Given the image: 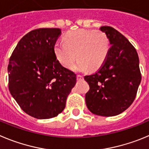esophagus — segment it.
<instances>
[{
    "label": "esophagus",
    "mask_w": 149,
    "mask_h": 149,
    "mask_svg": "<svg viewBox=\"0 0 149 149\" xmlns=\"http://www.w3.org/2000/svg\"><path fill=\"white\" fill-rule=\"evenodd\" d=\"M77 79L78 80H81V79H83V76H81V75H77Z\"/></svg>",
    "instance_id": "1"
}]
</instances>
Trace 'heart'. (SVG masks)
<instances>
[{
	"instance_id": "1",
	"label": "heart",
	"mask_w": 149,
	"mask_h": 149,
	"mask_svg": "<svg viewBox=\"0 0 149 149\" xmlns=\"http://www.w3.org/2000/svg\"><path fill=\"white\" fill-rule=\"evenodd\" d=\"M63 42L54 46L55 54L59 63L66 68L73 67L76 71L99 69L106 60L110 50L108 36L100 30L79 29L69 31L63 37Z\"/></svg>"
}]
</instances>
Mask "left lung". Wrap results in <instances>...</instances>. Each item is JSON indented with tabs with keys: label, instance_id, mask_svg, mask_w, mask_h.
<instances>
[{
	"label": "left lung",
	"instance_id": "1",
	"mask_svg": "<svg viewBox=\"0 0 149 149\" xmlns=\"http://www.w3.org/2000/svg\"><path fill=\"white\" fill-rule=\"evenodd\" d=\"M108 36V57L96 73L84 76L89 91L85 101L91 113L103 116L120 114L134 101L141 81L139 57L134 47L114 28L100 27Z\"/></svg>",
	"mask_w": 149,
	"mask_h": 149
}]
</instances>
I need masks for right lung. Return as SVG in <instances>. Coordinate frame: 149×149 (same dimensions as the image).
<instances>
[{"instance_id": "add662e5", "label": "right lung", "mask_w": 149, "mask_h": 149, "mask_svg": "<svg viewBox=\"0 0 149 149\" xmlns=\"http://www.w3.org/2000/svg\"><path fill=\"white\" fill-rule=\"evenodd\" d=\"M58 28H39L18 43L8 65L9 90L21 109L37 119L61 113L76 82V75L64 68L55 54Z\"/></svg>"}]
</instances>
